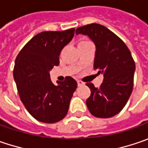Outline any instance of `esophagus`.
I'll list each match as a JSON object with an SVG mask.
<instances>
[{"label": "esophagus", "instance_id": "1", "mask_svg": "<svg viewBox=\"0 0 148 148\" xmlns=\"http://www.w3.org/2000/svg\"><path fill=\"white\" fill-rule=\"evenodd\" d=\"M77 84H78V86H83V85H84V83H83V82H82V81H77Z\"/></svg>", "mask_w": 148, "mask_h": 148}]
</instances>
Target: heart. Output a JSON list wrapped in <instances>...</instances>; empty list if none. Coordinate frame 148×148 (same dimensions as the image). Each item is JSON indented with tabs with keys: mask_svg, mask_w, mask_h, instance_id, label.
Masks as SVG:
<instances>
[{
	"mask_svg": "<svg viewBox=\"0 0 148 148\" xmlns=\"http://www.w3.org/2000/svg\"><path fill=\"white\" fill-rule=\"evenodd\" d=\"M88 43H89L88 40H80V41L79 42V45H79V47H80V46L84 45H86Z\"/></svg>",
	"mask_w": 148,
	"mask_h": 148,
	"instance_id": "heart-1",
	"label": "heart"
}]
</instances>
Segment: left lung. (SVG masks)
Masks as SVG:
<instances>
[{"mask_svg":"<svg viewBox=\"0 0 148 148\" xmlns=\"http://www.w3.org/2000/svg\"><path fill=\"white\" fill-rule=\"evenodd\" d=\"M75 33L86 35L95 44L93 68L103 74L99 88L86 84L91 90L87 107L94 117L111 118L124 108L132 93L135 62L131 52L119 36L99 24L79 27Z\"/></svg>","mask_w":148,"mask_h":148,"instance_id":"left-lung-1","label":"left lung"}]
</instances>
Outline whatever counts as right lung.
<instances>
[{"label": "right lung", "instance_id": "add662e5", "mask_svg": "<svg viewBox=\"0 0 148 148\" xmlns=\"http://www.w3.org/2000/svg\"><path fill=\"white\" fill-rule=\"evenodd\" d=\"M74 28L64 31H44L29 40L16 56L13 76L20 99L29 114L45 123L64 119L77 82L67 76L55 85L49 71L60 64L62 49L71 41Z\"/></svg>", "mask_w": 148, "mask_h": 148}]
</instances>
